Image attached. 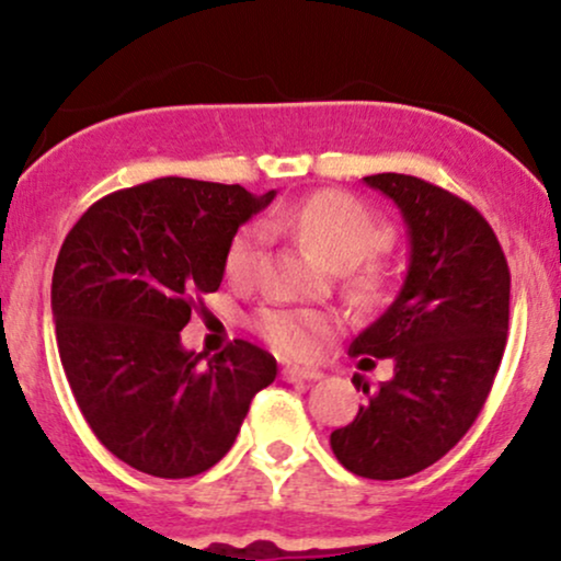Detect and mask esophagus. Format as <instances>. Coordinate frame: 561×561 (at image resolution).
I'll list each match as a JSON object with an SVG mask.
<instances>
[{
    "mask_svg": "<svg viewBox=\"0 0 561 561\" xmlns=\"http://www.w3.org/2000/svg\"><path fill=\"white\" fill-rule=\"evenodd\" d=\"M282 379H285V382H317V379H321V371L300 369V366H285V369H282Z\"/></svg>",
    "mask_w": 561,
    "mask_h": 561,
    "instance_id": "esophagus-1",
    "label": "esophagus"
}]
</instances>
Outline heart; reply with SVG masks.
<instances>
[{"label": "heart", "mask_w": 561, "mask_h": 561, "mask_svg": "<svg viewBox=\"0 0 561 561\" xmlns=\"http://www.w3.org/2000/svg\"><path fill=\"white\" fill-rule=\"evenodd\" d=\"M274 229H287L300 237L327 266L353 268L369 255L379 253L390 240V229L382 218L364 208L358 199L337 190L313 195L276 208L268 216ZM266 231L261 224H248L231 237L227 248V274L231 282H250L259 272ZM353 287L362 298H377L382 289V274L377 266H364L353 276ZM261 337L276 353L289 358L311 356L319 332H324L327 317L306 308H263L255 319Z\"/></svg>", "instance_id": "obj_1"}]
</instances>
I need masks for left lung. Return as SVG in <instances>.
Segmentation results:
<instances>
[{"mask_svg": "<svg viewBox=\"0 0 561 561\" xmlns=\"http://www.w3.org/2000/svg\"><path fill=\"white\" fill-rule=\"evenodd\" d=\"M401 210L409 268L388 311L351 343L375 366L392 358L390 382L369 392L330 446L347 472L401 480L446 456L478 420L508 332V266L478 208L405 173L364 176Z\"/></svg>", "mask_w": 561, "mask_h": 561, "instance_id": "obj_1", "label": "left lung"}]
</instances>
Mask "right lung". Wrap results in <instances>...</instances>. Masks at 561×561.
Instances as JSON below:
<instances>
[{
    "instance_id": "1",
    "label": "right lung",
    "mask_w": 561,
    "mask_h": 561,
    "mask_svg": "<svg viewBox=\"0 0 561 561\" xmlns=\"http://www.w3.org/2000/svg\"><path fill=\"white\" fill-rule=\"evenodd\" d=\"M276 192L165 176L96 199L53 274L57 347L96 440L152 478H195L234 446L276 362L248 340L186 351L195 295L216 293L237 229Z\"/></svg>"
}]
</instances>
